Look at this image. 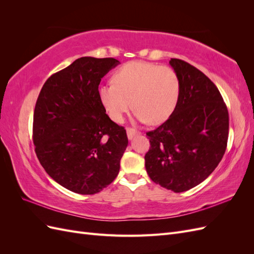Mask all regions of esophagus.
<instances>
[{
  "mask_svg": "<svg viewBox=\"0 0 254 254\" xmlns=\"http://www.w3.org/2000/svg\"><path fill=\"white\" fill-rule=\"evenodd\" d=\"M126 131H127V135H128V139H129V140L133 139L134 135L139 134V131H136V130L133 129V128H129V127H128V128L126 129Z\"/></svg>",
  "mask_w": 254,
  "mask_h": 254,
  "instance_id": "1",
  "label": "esophagus"
}]
</instances>
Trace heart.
Segmentation results:
<instances>
[{
    "label": "heart",
    "instance_id": "b5f03b06",
    "mask_svg": "<svg viewBox=\"0 0 254 254\" xmlns=\"http://www.w3.org/2000/svg\"><path fill=\"white\" fill-rule=\"evenodd\" d=\"M112 84L98 88L99 103L115 123L123 121L130 104L134 117L150 125L171 117L179 99L180 82L172 67L146 61H131L112 75Z\"/></svg>",
    "mask_w": 254,
    "mask_h": 254
}]
</instances>
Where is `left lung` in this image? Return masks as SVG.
<instances>
[{"mask_svg":"<svg viewBox=\"0 0 254 254\" xmlns=\"http://www.w3.org/2000/svg\"><path fill=\"white\" fill-rule=\"evenodd\" d=\"M170 64L178 75L179 99L167 121L146 132L145 167L150 179L175 193L198 186L225 155L229 113L220 92L201 71L181 59Z\"/></svg>","mask_w":254,"mask_h":254,"instance_id":"left-lung-1","label":"left lung"}]
</instances>
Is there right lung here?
<instances>
[{"label": "right lung", "mask_w": 254, "mask_h": 254, "mask_svg": "<svg viewBox=\"0 0 254 254\" xmlns=\"http://www.w3.org/2000/svg\"><path fill=\"white\" fill-rule=\"evenodd\" d=\"M120 61L81 57L45 81L34 111L33 141L41 165L60 186L81 195L117 178L128 137L98 99L102 78Z\"/></svg>", "instance_id": "obj_1"}]
</instances>
